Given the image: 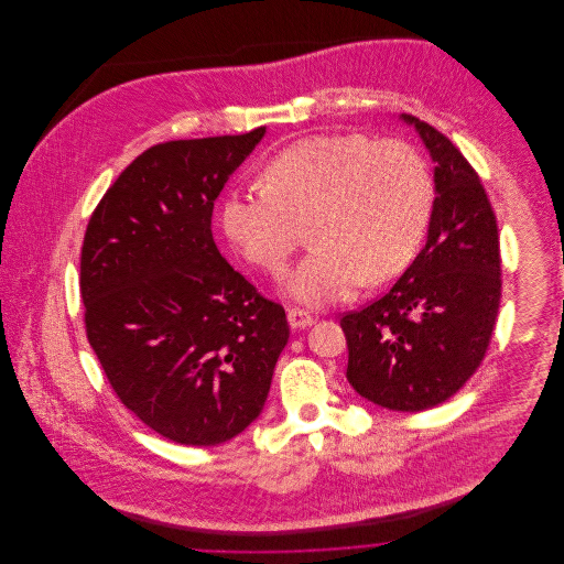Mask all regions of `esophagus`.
Instances as JSON below:
<instances>
[{"mask_svg": "<svg viewBox=\"0 0 564 564\" xmlns=\"http://www.w3.org/2000/svg\"><path fill=\"white\" fill-rule=\"evenodd\" d=\"M289 323H291L293 329H306V327H311V325L315 323V319H313L306 311L291 308V311H289Z\"/></svg>", "mask_w": 564, "mask_h": 564, "instance_id": "esophagus-1", "label": "esophagus"}]
</instances>
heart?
I'll list each match as a JSON object with an SVG mask.
<instances>
[{"mask_svg": "<svg viewBox=\"0 0 564 564\" xmlns=\"http://www.w3.org/2000/svg\"><path fill=\"white\" fill-rule=\"evenodd\" d=\"M427 164L403 141L360 132L302 139L264 166V184L232 188L221 208L228 241L245 260L284 271L313 226L315 249L289 280L308 306L345 300L362 282L400 275L432 217Z\"/></svg>", "mask_w": 564, "mask_h": 564, "instance_id": "heart-1", "label": "heart"}]
</instances>
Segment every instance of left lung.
<instances>
[{
    "mask_svg": "<svg viewBox=\"0 0 564 564\" xmlns=\"http://www.w3.org/2000/svg\"><path fill=\"white\" fill-rule=\"evenodd\" d=\"M434 166L425 247L389 293L345 313L347 380L389 410L419 412L449 400L486 356L501 300L497 219L480 175L430 123L402 115Z\"/></svg>",
    "mask_w": 564,
    "mask_h": 564,
    "instance_id": "left-lung-1",
    "label": "left lung"
}]
</instances>
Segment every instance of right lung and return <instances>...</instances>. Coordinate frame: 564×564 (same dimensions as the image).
Returning a JSON list of instances; mask_svg holds the SVG:
<instances>
[{
    "mask_svg": "<svg viewBox=\"0 0 564 564\" xmlns=\"http://www.w3.org/2000/svg\"><path fill=\"white\" fill-rule=\"evenodd\" d=\"M262 137L256 128L145 150L86 226V338L121 403L180 445L241 434L289 340L284 308L226 262L210 230L215 199Z\"/></svg>",
    "mask_w": 564,
    "mask_h": 564,
    "instance_id": "obj_1",
    "label": "right lung"
}]
</instances>
